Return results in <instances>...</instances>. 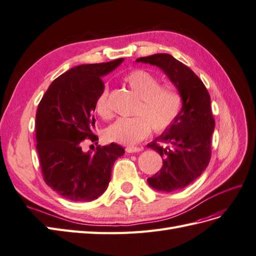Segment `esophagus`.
Masks as SVG:
<instances>
[{"label":"esophagus","mask_w":256,"mask_h":256,"mask_svg":"<svg viewBox=\"0 0 256 256\" xmlns=\"http://www.w3.org/2000/svg\"><path fill=\"white\" fill-rule=\"evenodd\" d=\"M144 148L142 147H134V146H128L126 148V152L128 154H133V152H140Z\"/></svg>","instance_id":"obj_1"}]
</instances>
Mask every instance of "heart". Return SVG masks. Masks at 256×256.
<instances>
[{
  "instance_id": "b5f03b06",
  "label": "heart",
  "mask_w": 256,
  "mask_h": 256,
  "mask_svg": "<svg viewBox=\"0 0 256 256\" xmlns=\"http://www.w3.org/2000/svg\"><path fill=\"white\" fill-rule=\"evenodd\" d=\"M126 84L140 97L132 118H120L106 130V138L121 145H134L147 138L150 128L162 133L174 123L182 108V97L176 88L162 85L156 75L146 70H134L124 77ZM109 87L101 88L94 102L97 114L109 120L112 110L109 101Z\"/></svg>"
}]
</instances>
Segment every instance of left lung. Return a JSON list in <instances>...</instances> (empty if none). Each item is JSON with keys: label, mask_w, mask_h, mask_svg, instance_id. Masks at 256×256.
Instances as JSON below:
<instances>
[{"label": "left lung", "mask_w": 256, "mask_h": 256, "mask_svg": "<svg viewBox=\"0 0 256 256\" xmlns=\"http://www.w3.org/2000/svg\"><path fill=\"white\" fill-rule=\"evenodd\" d=\"M136 62L162 68L181 94L179 116L147 145L162 157V170L148 178V184L157 191L174 192L198 179L210 164L212 135L215 128L210 96L191 68L167 53L140 58Z\"/></svg>", "instance_id": "1"}]
</instances>
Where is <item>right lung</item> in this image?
<instances>
[{
	"instance_id": "add662e5",
	"label": "right lung",
	"mask_w": 256,
	"mask_h": 256,
	"mask_svg": "<svg viewBox=\"0 0 256 256\" xmlns=\"http://www.w3.org/2000/svg\"><path fill=\"white\" fill-rule=\"evenodd\" d=\"M124 58L82 64L68 70L48 88L36 114V142L46 183L62 198L90 202L102 194L111 179L116 160L124 148L111 142L98 146L94 152H82L86 138L94 142V102L102 76Z\"/></svg>"
}]
</instances>
